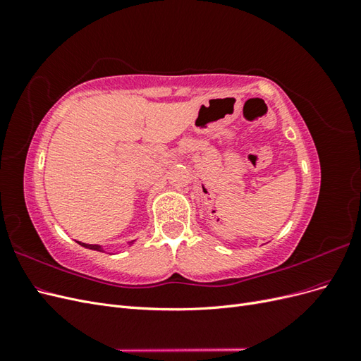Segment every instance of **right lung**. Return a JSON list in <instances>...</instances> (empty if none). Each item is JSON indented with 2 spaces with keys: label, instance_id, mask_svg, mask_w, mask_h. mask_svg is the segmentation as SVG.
I'll return each mask as SVG.
<instances>
[{
  "label": "right lung",
  "instance_id": "1",
  "mask_svg": "<svg viewBox=\"0 0 361 361\" xmlns=\"http://www.w3.org/2000/svg\"><path fill=\"white\" fill-rule=\"evenodd\" d=\"M80 245L85 247V248H90V250H96V251H102L101 245H94V244H84V243H78Z\"/></svg>",
  "mask_w": 361,
  "mask_h": 361
}]
</instances>
